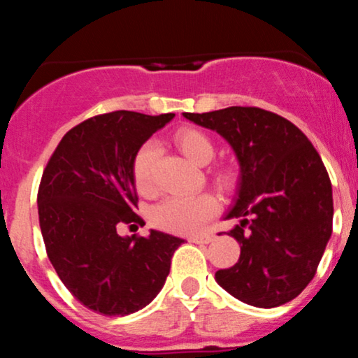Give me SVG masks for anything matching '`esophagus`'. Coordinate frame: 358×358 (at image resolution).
I'll return each instance as SVG.
<instances>
[{"instance_id":"1","label":"esophagus","mask_w":358,"mask_h":358,"mask_svg":"<svg viewBox=\"0 0 358 358\" xmlns=\"http://www.w3.org/2000/svg\"><path fill=\"white\" fill-rule=\"evenodd\" d=\"M213 239H215L213 234H199V236H192L190 242H195V244H208Z\"/></svg>"}]
</instances>
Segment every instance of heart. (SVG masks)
<instances>
[{"mask_svg":"<svg viewBox=\"0 0 358 358\" xmlns=\"http://www.w3.org/2000/svg\"><path fill=\"white\" fill-rule=\"evenodd\" d=\"M175 145L195 165H207L215 155L212 138L195 127H183L176 131ZM159 150L153 141H148L138 150L133 159V178L141 193H150L155 188V166ZM215 182L224 188L236 183V173L231 168H217L213 171ZM219 210V202L210 193H200L192 196H170L156 205L153 210V224L156 227L176 234H192L213 217Z\"/></svg>","mask_w":358,"mask_h":358,"instance_id":"obj_1","label":"heart"}]
</instances>
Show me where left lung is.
Here are the masks:
<instances>
[{
    "mask_svg": "<svg viewBox=\"0 0 358 358\" xmlns=\"http://www.w3.org/2000/svg\"><path fill=\"white\" fill-rule=\"evenodd\" d=\"M183 117L219 133L239 163L225 219H241L229 231L241 257L215 281L250 306L291 301L313 279L331 237L334 196L322 158L293 122L269 110L234 106Z\"/></svg>",
    "mask_w": 358,
    "mask_h": 358,
    "instance_id": "1",
    "label": "left lung"
}]
</instances>
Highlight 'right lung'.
<instances>
[{
    "label": "right lung",
    "mask_w": 358,
    "mask_h": 358,
    "mask_svg": "<svg viewBox=\"0 0 358 358\" xmlns=\"http://www.w3.org/2000/svg\"><path fill=\"white\" fill-rule=\"evenodd\" d=\"M175 114L116 110L72 127L53 151L38 188V219L48 259L65 287L89 310L124 316L141 310L165 285L183 239L151 229L119 236L122 224H145L133 159Z\"/></svg>",
    "instance_id": "obj_1"
}]
</instances>
